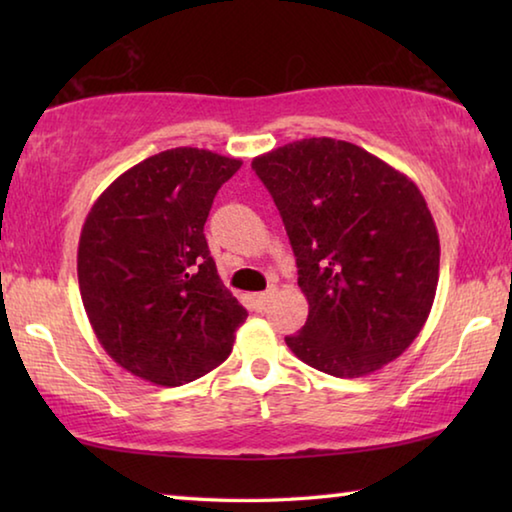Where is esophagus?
<instances>
[{
	"label": "esophagus",
	"mask_w": 512,
	"mask_h": 512,
	"mask_svg": "<svg viewBox=\"0 0 512 512\" xmlns=\"http://www.w3.org/2000/svg\"><path fill=\"white\" fill-rule=\"evenodd\" d=\"M271 296L273 293L271 291H262V293H253V305L257 307V309H264L268 302H271Z\"/></svg>",
	"instance_id": "obj_1"
}]
</instances>
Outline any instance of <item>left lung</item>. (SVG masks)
<instances>
[{
    "label": "left lung",
    "instance_id": "left-lung-1",
    "mask_svg": "<svg viewBox=\"0 0 512 512\" xmlns=\"http://www.w3.org/2000/svg\"><path fill=\"white\" fill-rule=\"evenodd\" d=\"M287 228L309 316L287 345L307 366L363 377L400 357L436 298L440 241L427 201L361 146L309 137L253 160Z\"/></svg>",
    "mask_w": 512,
    "mask_h": 512
}]
</instances>
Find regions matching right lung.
I'll list each match as a JSON object with an SVG mask.
<instances>
[{
	"instance_id": "right-lung-1",
	"label": "right lung",
	"mask_w": 512,
	"mask_h": 512,
	"mask_svg": "<svg viewBox=\"0 0 512 512\" xmlns=\"http://www.w3.org/2000/svg\"><path fill=\"white\" fill-rule=\"evenodd\" d=\"M241 160L162 151L112 183L79 241L85 314L112 359L158 386H183L228 359L248 311L225 289L203 235Z\"/></svg>"
}]
</instances>
